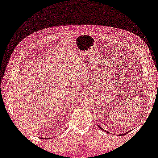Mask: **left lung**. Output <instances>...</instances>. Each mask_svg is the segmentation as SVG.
Segmentation results:
<instances>
[{
	"instance_id": "left-lung-1",
	"label": "left lung",
	"mask_w": 158,
	"mask_h": 158,
	"mask_svg": "<svg viewBox=\"0 0 158 158\" xmlns=\"http://www.w3.org/2000/svg\"><path fill=\"white\" fill-rule=\"evenodd\" d=\"M98 127H99V128H100V129H101V130H103V131H105V132H107V133H108V134H109V133H110V132H108V131H106V130H105V129H103V128H102V127H100V126H98ZM130 132V131H128V132H125V133H123V134H122V135H122H122H126V134H127V133H128V132Z\"/></svg>"
}]
</instances>
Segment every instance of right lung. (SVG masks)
<instances>
[{"label":"right lung","instance_id":"right-lung-1","mask_svg":"<svg viewBox=\"0 0 158 158\" xmlns=\"http://www.w3.org/2000/svg\"><path fill=\"white\" fill-rule=\"evenodd\" d=\"M41 139H50V138H41Z\"/></svg>","mask_w":158,"mask_h":158}]
</instances>
